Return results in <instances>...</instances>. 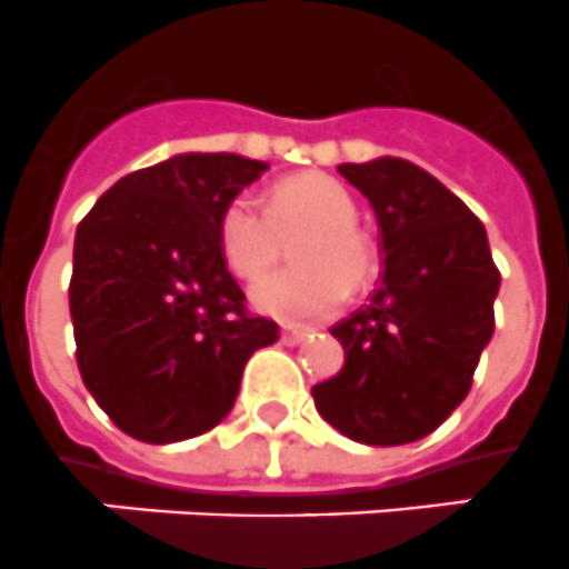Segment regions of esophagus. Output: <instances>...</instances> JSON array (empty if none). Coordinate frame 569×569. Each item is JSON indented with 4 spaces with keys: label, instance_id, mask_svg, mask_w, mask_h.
<instances>
[{
    "label": "esophagus",
    "instance_id": "esophagus-1",
    "mask_svg": "<svg viewBox=\"0 0 569 569\" xmlns=\"http://www.w3.org/2000/svg\"><path fill=\"white\" fill-rule=\"evenodd\" d=\"M306 337H309V329H300V326H283L280 329V342L283 346H300Z\"/></svg>",
    "mask_w": 569,
    "mask_h": 569
}]
</instances>
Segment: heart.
Here are the masks:
<instances>
[{
	"mask_svg": "<svg viewBox=\"0 0 569 569\" xmlns=\"http://www.w3.org/2000/svg\"><path fill=\"white\" fill-rule=\"evenodd\" d=\"M297 269L269 274L252 286V303L283 322H309L335 315L348 289H362L373 278L377 254L357 229V201L329 176H295L269 196H243L227 203L218 240L229 269L254 280L283 258L286 240H295Z\"/></svg>",
	"mask_w": 569,
	"mask_h": 569,
	"instance_id": "b5f03b06",
	"label": "heart"
}]
</instances>
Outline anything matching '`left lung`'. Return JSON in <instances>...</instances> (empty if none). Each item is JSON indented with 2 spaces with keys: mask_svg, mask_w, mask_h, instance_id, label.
Masks as SVG:
<instances>
[{
  "mask_svg": "<svg viewBox=\"0 0 569 569\" xmlns=\"http://www.w3.org/2000/svg\"><path fill=\"white\" fill-rule=\"evenodd\" d=\"M337 170L377 214L386 272L371 303L331 329L346 362L311 397L355 442H417L468 397L501 274L482 221L431 172L388 156Z\"/></svg>",
  "mask_w": 569,
  "mask_h": 569,
  "instance_id": "8db88e82",
  "label": "left lung"
}]
</instances>
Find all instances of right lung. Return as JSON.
I'll return each mask as SVG.
<instances>
[{
  "label": "right lung",
  "mask_w": 569,
  "mask_h": 569,
  "mask_svg": "<svg viewBox=\"0 0 569 569\" xmlns=\"http://www.w3.org/2000/svg\"><path fill=\"white\" fill-rule=\"evenodd\" d=\"M269 163L183 152L112 183L76 229V362L101 411L132 439L181 442L234 406L249 357L278 322L247 311L218 223Z\"/></svg>",
  "instance_id": "right-lung-1"
}]
</instances>
